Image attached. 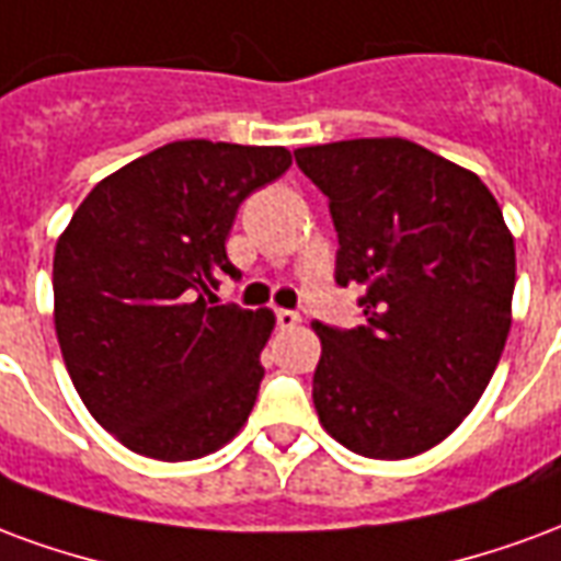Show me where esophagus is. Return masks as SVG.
Instances as JSON below:
<instances>
[{"label": "esophagus", "mask_w": 561, "mask_h": 561, "mask_svg": "<svg viewBox=\"0 0 561 561\" xmlns=\"http://www.w3.org/2000/svg\"><path fill=\"white\" fill-rule=\"evenodd\" d=\"M298 322H301V317H298L296 310H277V325H280V329H296Z\"/></svg>", "instance_id": "34e87169"}]
</instances>
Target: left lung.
<instances>
[{
  "mask_svg": "<svg viewBox=\"0 0 561 561\" xmlns=\"http://www.w3.org/2000/svg\"><path fill=\"white\" fill-rule=\"evenodd\" d=\"M329 196L341 286H365L367 322H313V407L350 451L403 460L439 445L484 394L511 331L514 236L472 170L403 137L305 146Z\"/></svg>",
  "mask_w": 561,
  "mask_h": 561,
  "instance_id": "obj_1",
  "label": "left lung"
}]
</instances>
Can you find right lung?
Returning <instances> with one entry per match:
<instances>
[{
  "label": "right lung",
  "mask_w": 561,
  "mask_h": 561,
  "mask_svg": "<svg viewBox=\"0 0 561 561\" xmlns=\"http://www.w3.org/2000/svg\"><path fill=\"white\" fill-rule=\"evenodd\" d=\"M284 146L179 140L101 179L53 253V322L77 394L118 443L196 460L244 427L272 310L218 305L227 236Z\"/></svg>",
  "instance_id": "right-lung-1"
}]
</instances>
